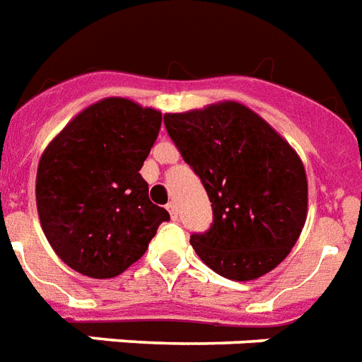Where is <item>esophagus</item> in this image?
<instances>
[{
  "instance_id": "esophagus-1",
  "label": "esophagus",
  "mask_w": 362,
  "mask_h": 362,
  "mask_svg": "<svg viewBox=\"0 0 362 362\" xmlns=\"http://www.w3.org/2000/svg\"><path fill=\"white\" fill-rule=\"evenodd\" d=\"M167 211L170 213V218H173V221H176V216H178V213H176V203H173V202L168 203Z\"/></svg>"
}]
</instances>
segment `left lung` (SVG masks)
<instances>
[{"instance_id": "1", "label": "left lung", "mask_w": 362, "mask_h": 362, "mask_svg": "<svg viewBox=\"0 0 362 362\" xmlns=\"http://www.w3.org/2000/svg\"><path fill=\"white\" fill-rule=\"evenodd\" d=\"M165 128L213 209L209 230L189 235L203 263L238 282L282 263L307 218V176L290 144L235 101L165 115Z\"/></svg>"}]
</instances>
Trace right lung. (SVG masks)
I'll list each match as a JSON object with an SVG mask.
<instances>
[{
  "mask_svg": "<svg viewBox=\"0 0 362 362\" xmlns=\"http://www.w3.org/2000/svg\"><path fill=\"white\" fill-rule=\"evenodd\" d=\"M160 119L130 99H103L74 117L42 155L40 222L55 253L80 274L119 276L170 221L149 202L140 174Z\"/></svg>",
  "mask_w": 362,
  "mask_h": 362,
  "instance_id": "1",
  "label": "right lung"
}]
</instances>
